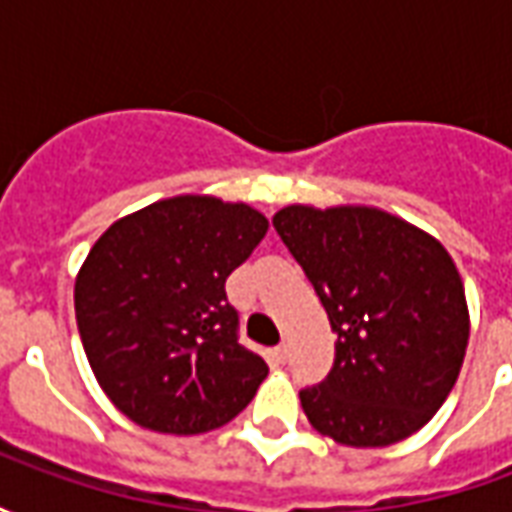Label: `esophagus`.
<instances>
[{"label":"esophagus","instance_id":"obj_1","mask_svg":"<svg viewBox=\"0 0 512 512\" xmlns=\"http://www.w3.org/2000/svg\"><path fill=\"white\" fill-rule=\"evenodd\" d=\"M271 354H274V359H277L279 365H282V362H285V359H288V345H285V343L277 345V348H274V351H271Z\"/></svg>","mask_w":512,"mask_h":512}]
</instances>
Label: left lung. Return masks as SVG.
Here are the masks:
<instances>
[{"label": "left lung", "instance_id": "8db88e82", "mask_svg": "<svg viewBox=\"0 0 512 512\" xmlns=\"http://www.w3.org/2000/svg\"><path fill=\"white\" fill-rule=\"evenodd\" d=\"M274 227L337 334L329 376L299 392L310 425L345 447L408 439L447 400L469 343L447 249L367 205H288Z\"/></svg>", "mask_w": 512, "mask_h": 512}]
</instances>
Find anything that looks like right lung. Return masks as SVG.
<instances>
[{
  "instance_id": "add662e5",
  "label": "right lung",
  "mask_w": 512,
  "mask_h": 512,
  "mask_svg": "<svg viewBox=\"0 0 512 512\" xmlns=\"http://www.w3.org/2000/svg\"><path fill=\"white\" fill-rule=\"evenodd\" d=\"M266 230L244 202L180 194L95 241L76 277V323L98 384L131 422L191 436L249 406L268 365L238 343L224 282Z\"/></svg>"
}]
</instances>
